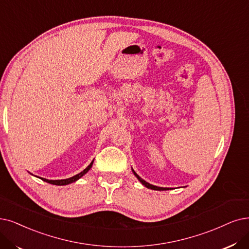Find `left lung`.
<instances>
[{
    "label": "left lung",
    "mask_w": 249,
    "mask_h": 249,
    "mask_svg": "<svg viewBox=\"0 0 249 249\" xmlns=\"http://www.w3.org/2000/svg\"><path fill=\"white\" fill-rule=\"evenodd\" d=\"M133 173H134V175L138 178V180L140 181L145 187H147V188H149V189H152V190H158V191H161V190H166L167 188H161V187H157V186H153V185H151V184H149V183H147V182H145L143 178H141L140 177H139L136 173H135V171L133 170Z\"/></svg>",
    "instance_id": "1"
}]
</instances>
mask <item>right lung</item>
<instances>
[{"label": "right lung", "mask_w": 249, "mask_h": 249, "mask_svg": "<svg viewBox=\"0 0 249 249\" xmlns=\"http://www.w3.org/2000/svg\"><path fill=\"white\" fill-rule=\"evenodd\" d=\"M93 162H94V160L89 164V166L87 167V168H85V170L82 172V173H79V174H77V175H75V176H73V177H71V178H65V180H47V178H41L43 181H45V182H47V183H50V184H53V185H58V186H62V185H67V184H71V183H73V182H75L76 180H78L79 178L81 177H83L85 174H87L88 173V171L90 170V168L92 167V165H93Z\"/></svg>", "instance_id": "right-lung-1"}]
</instances>
